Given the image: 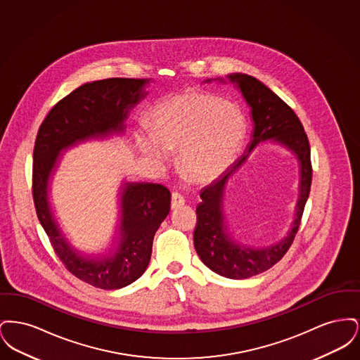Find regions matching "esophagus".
Segmentation results:
<instances>
[{
  "label": "esophagus",
  "instance_id": "34e87169",
  "mask_svg": "<svg viewBox=\"0 0 360 360\" xmlns=\"http://www.w3.org/2000/svg\"><path fill=\"white\" fill-rule=\"evenodd\" d=\"M185 205V198L182 194L174 191L172 194V209H176L179 206Z\"/></svg>",
  "mask_w": 360,
  "mask_h": 360
}]
</instances>
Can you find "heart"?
<instances>
[{"label": "heart", "instance_id": "b5f03b06", "mask_svg": "<svg viewBox=\"0 0 360 360\" xmlns=\"http://www.w3.org/2000/svg\"><path fill=\"white\" fill-rule=\"evenodd\" d=\"M148 124L153 136H137L140 151L165 160L164 148L179 150L181 172L198 182L220 176L235 162L247 136L239 106L204 93L175 96L155 105Z\"/></svg>", "mask_w": 360, "mask_h": 360}]
</instances>
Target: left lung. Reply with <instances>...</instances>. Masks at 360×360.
<instances>
[{
	"label": "left lung",
	"mask_w": 360,
	"mask_h": 360,
	"mask_svg": "<svg viewBox=\"0 0 360 360\" xmlns=\"http://www.w3.org/2000/svg\"><path fill=\"white\" fill-rule=\"evenodd\" d=\"M228 81L240 89L251 108L254 120L252 139L243 156L210 185L201 188V200L195 213L194 247L200 259L212 271L231 279H245L271 269L290 248L300 228L311 185L310 146L305 129L294 110L271 89L257 78L235 72ZM212 79H206L210 82ZM219 82H225L219 78ZM271 139L290 150L300 166V194L291 231L282 240L266 248H252L235 240L227 231L223 214V194L227 181L239 169L259 142Z\"/></svg>",
	"instance_id": "8db88e82"
}]
</instances>
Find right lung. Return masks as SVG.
<instances>
[{
	"instance_id": "1",
	"label": "right lung",
	"mask_w": 360,
	"mask_h": 360,
	"mask_svg": "<svg viewBox=\"0 0 360 360\" xmlns=\"http://www.w3.org/2000/svg\"><path fill=\"white\" fill-rule=\"evenodd\" d=\"M150 79L109 78L85 84L56 103L41 122L34 148L32 188L37 219L53 251L70 273L86 283L116 290L146 271L155 232L170 212L169 188L150 182H124L115 245L90 257L78 251L62 232L50 204V181L68 148L90 139L124 134L129 112L146 96Z\"/></svg>"
}]
</instances>
